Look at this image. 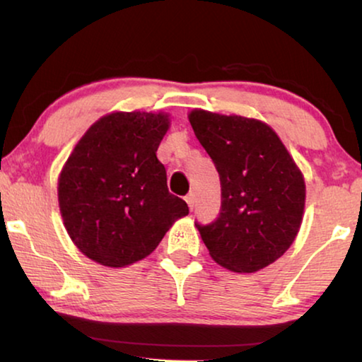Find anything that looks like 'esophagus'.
Here are the masks:
<instances>
[{
  "label": "esophagus",
  "instance_id": "1",
  "mask_svg": "<svg viewBox=\"0 0 362 362\" xmlns=\"http://www.w3.org/2000/svg\"><path fill=\"white\" fill-rule=\"evenodd\" d=\"M185 202L188 204V208L193 209V203H195V195H193V193H188V195L185 197Z\"/></svg>",
  "mask_w": 362,
  "mask_h": 362
}]
</instances>
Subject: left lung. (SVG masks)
I'll list each match as a JSON object with an SVG mask.
<instances>
[{
	"mask_svg": "<svg viewBox=\"0 0 362 362\" xmlns=\"http://www.w3.org/2000/svg\"><path fill=\"white\" fill-rule=\"evenodd\" d=\"M188 120L221 180L218 219L195 223L197 229L218 265L255 273L276 262L298 235L304 175L267 123L202 109Z\"/></svg>",
	"mask_w": 362,
	"mask_h": 362,
	"instance_id": "1",
	"label": "left lung"
}]
</instances>
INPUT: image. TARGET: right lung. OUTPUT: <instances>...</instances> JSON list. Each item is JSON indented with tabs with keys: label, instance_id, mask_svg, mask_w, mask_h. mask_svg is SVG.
Instances as JSON below:
<instances>
[{
	"label": "right lung",
	"instance_id": "right-lung-1",
	"mask_svg": "<svg viewBox=\"0 0 362 362\" xmlns=\"http://www.w3.org/2000/svg\"><path fill=\"white\" fill-rule=\"evenodd\" d=\"M169 127L163 112H112L69 154L58 203L69 237L90 260L110 268L143 260L188 214L156 156Z\"/></svg>",
	"mask_w": 362,
	"mask_h": 362
}]
</instances>
